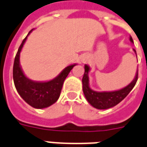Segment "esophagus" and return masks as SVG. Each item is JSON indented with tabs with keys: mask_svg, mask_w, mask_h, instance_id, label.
Masks as SVG:
<instances>
[{
	"mask_svg": "<svg viewBox=\"0 0 147 147\" xmlns=\"http://www.w3.org/2000/svg\"><path fill=\"white\" fill-rule=\"evenodd\" d=\"M81 61H82V62H86V61H87L86 57H82V59H81Z\"/></svg>",
	"mask_w": 147,
	"mask_h": 147,
	"instance_id": "esophagus-1",
	"label": "esophagus"
}]
</instances>
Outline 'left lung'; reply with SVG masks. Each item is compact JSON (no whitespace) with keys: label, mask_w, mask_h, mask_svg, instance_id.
<instances>
[{"label":"left lung","mask_w":147,"mask_h":147,"mask_svg":"<svg viewBox=\"0 0 147 147\" xmlns=\"http://www.w3.org/2000/svg\"><path fill=\"white\" fill-rule=\"evenodd\" d=\"M129 41L131 43H134L133 39L131 37H129ZM133 50L136 53L135 49ZM90 71V67L88 65H85V73L82 78V90L87 102L93 107L98 110H106L118 105V103L122 102L129 94V92L132 90L134 86H135L138 80L137 69L133 81L126 87L118 90L99 92L92 90L90 86V78H89Z\"/></svg>","instance_id":"8db88e82"}]
</instances>
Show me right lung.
Instances as JSON below:
<instances>
[{
  "label": "right lung",
  "instance_id": "right-lung-1",
  "mask_svg": "<svg viewBox=\"0 0 147 147\" xmlns=\"http://www.w3.org/2000/svg\"><path fill=\"white\" fill-rule=\"evenodd\" d=\"M32 29L18 49L13 64V82L17 91L25 102L36 109H44L55 103L59 98L64 81L71 69L77 63L72 64L65 67L56 78L47 82H37L29 79L25 75L20 64V53L27 37Z\"/></svg>",
  "mask_w": 147,
  "mask_h": 147
}]
</instances>
